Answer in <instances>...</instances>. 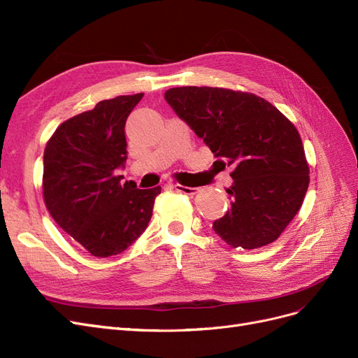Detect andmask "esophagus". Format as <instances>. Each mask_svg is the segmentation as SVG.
Returning <instances> with one entry per match:
<instances>
[{
    "label": "esophagus",
    "mask_w": 358,
    "mask_h": 358,
    "mask_svg": "<svg viewBox=\"0 0 358 358\" xmlns=\"http://www.w3.org/2000/svg\"><path fill=\"white\" fill-rule=\"evenodd\" d=\"M172 187H176V190L178 192H182L186 194H194L196 192H198V187H187V186H182V184H174Z\"/></svg>",
    "instance_id": "34e87169"
}]
</instances>
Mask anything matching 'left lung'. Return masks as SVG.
I'll return each mask as SVG.
<instances>
[{
    "instance_id": "obj_1",
    "label": "left lung",
    "mask_w": 358,
    "mask_h": 358,
    "mask_svg": "<svg viewBox=\"0 0 358 358\" xmlns=\"http://www.w3.org/2000/svg\"><path fill=\"white\" fill-rule=\"evenodd\" d=\"M165 99L210 147L220 168L230 166V208L213 223L235 248L252 250L278 238L301 210L309 168L301 135L271 102L222 87H172Z\"/></svg>"
}]
</instances>
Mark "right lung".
Returning a JSON list of instances; mask_svg holds the SVG:
<instances>
[{
	"label": "right lung",
	"mask_w": 358,
	"mask_h": 358,
	"mask_svg": "<svg viewBox=\"0 0 358 358\" xmlns=\"http://www.w3.org/2000/svg\"><path fill=\"white\" fill-rule=\"evenodd\" d=\"M144 94L98 102L68 119L44 150L43 194L53 220L92 256L123 252L152 218L160 186L141 190L120 182L126 164V119Z\"/></svg>",
	"instance_id": "obj_1"
}]
</instances>
